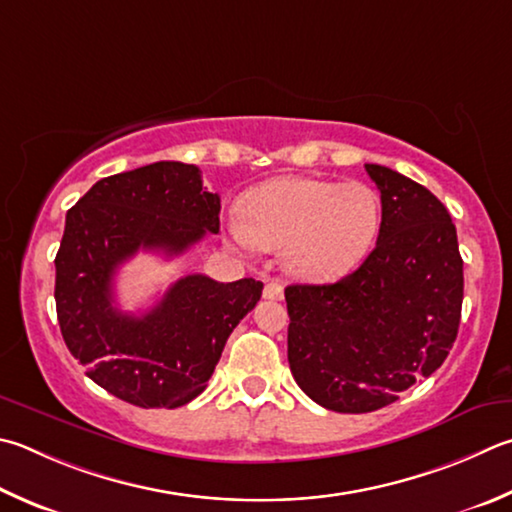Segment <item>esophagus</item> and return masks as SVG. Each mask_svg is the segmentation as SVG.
Returning a JSON list of instances; mask_svg holds the SVG:
<instances>
[{
	"mask_svg": "<svg viewBox=\"0 0 512 512\" xmlns=\"http://www.w3.org/2000/svg\"><path fill=\"white\" fill-rule=\"evenodd\" d=\"M264 297L266 300H282L284 297V288H282V284L280 282H268L266 286H264Z\"/></svg>",
	"mask_w": 512,
	"mask_h": 512,
	"instance_id": "1",
	"label": "esophagus"
}]
</instances>
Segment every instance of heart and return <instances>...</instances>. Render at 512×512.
Wrapping results in <instances>:
<instances>
[{
  "mask_svg": "<svg viewBox=\"0 0 512 512\" xmlns=\"http://www.w3.org/2000/svg\"><path fill=\"white\" fill-rule=\"evenodd\" d=\"M380 230V201L365 183H333L284 176L250 194L230 221L239 246L282 250L293 275L311 282L336 280L362 262Z\"/></svg>",
  "mask_w": 512,
  "mask_h": 512,
  "instance_id": "obj_1",
  "label": "heart"
}]
</instances>
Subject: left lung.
Instances as JSON below:
<instances>
[{
  "instance_id": "8db88e82",
  "label": "left lung",
  "mask_w": 512,
  "mask_h": 512,
  "mask_svg": "<svg viewBox=\"0 0 512 512\" xmlns=\"http://www.w3.org/2000/svg\"><path fill=\"white\" fill-rule=\"evenodd\" d=\"M376 248L333 284L286 286L288 365L302 392L342 414H365L443 365L457 340L463 259L450 212L385 165Z\"/></svg>"
}]
</instances>
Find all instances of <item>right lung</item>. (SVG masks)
<instances>
[{
	"label": "right lung",
	"instance_id": "right-lung-1",
	"mask_svg": "<svg viewBox=\"0 0 512 512\" xmlns=\"http://www.w3.org/2000/svg\"><path fill=\"white\" fill-rule=\"evenodd\" d=\"M219 194L197 165L159 161L100 179L67 212L55 255V309L62 338L87 376L136 407H181L206 389L226 340L262 297L244 277L188 275L150 311L114 304V275L138 250L181 255L219 232Z\"/></svg>",
	"mask_w": 512,
	"mask_h": 512
}]
</instances>
